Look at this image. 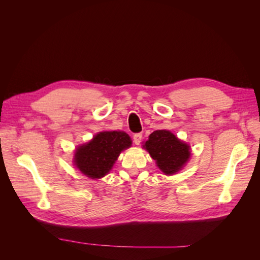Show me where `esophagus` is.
Segmentation results:
<instances>
[{"label": "esophagus", "mask_w": 260, "mask_h": 260, "mask_svg": "<svg viewBox=\"0 0 260 260\" xmlns=\"http://www.w3.org/2000/svg\"><path fill=\"white\" fill-rule=\"evenodd\" d=\"M141 141H142V133H136V135L133 136V142L136 143V145H140Z\"/></svg>", "instance_id": "34e87169"}]
</instances>
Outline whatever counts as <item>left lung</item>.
I'll return each mask as SVG.
<instances>
[{
  "label": "left lung",
  "instance_id": "left-lung-1",
  "mask_svg": "<svg viewBox=\"0 0 260 260\" xmlns=\"http://www.w3.org/2000/svg\"><path fill=\"white\" fill-rule=\"evenodd\" d=\"M143 147L165 175L171 176L183 168L191 156V147L168 130L151 133Z\"/></svg>",
  "mask_w": 260,
  "mask_h": 260
}]
</instances>
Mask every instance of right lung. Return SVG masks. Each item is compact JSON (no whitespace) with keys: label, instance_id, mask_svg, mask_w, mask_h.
Instances as JSON below:
<instances>
[{"label":"right lung","instance_id":"obj_1","mask_svg":"<svg viewBox=\"0 0 260 260\" xmlns=\"http://www.w3.org/2000/svg\"><path fill=\"white\" fill-rule=\"evenodd\" d=\"M131 144L130 137L123 131L99 132L90 142L77 147L74 164L86 177L100 179L108 174L118 156Z\"/></svg>","mask_w":260,"mask_h":260}]
</instances>
